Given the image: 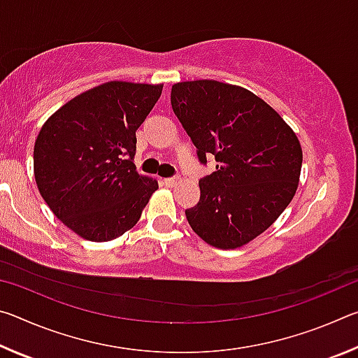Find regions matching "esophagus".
Returning <instances> with one entry per match:
<instances>
[{
  "label": "esophagus",
  "mask_w": 358,
  "mask_h": 358,
  "mask_svg": "<svg viewBox=\"0 0 358 358\" xmlns=\"http://www.w3.org/2000/svg\"><path fill=\"white\" fill-rule=\"evenodd\" d=\"M180 181H181L180 177H172V178H164V181H162V183H164L167 187H173V186H177Z\"/></svg>",
  "instance_id": "34e87169"
}]
</instances>
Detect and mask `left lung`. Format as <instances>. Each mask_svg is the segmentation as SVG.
<instances>
[{"label": "left lung", "instance_id": "8db88e82", "mask_svg": "<svg viewBox=\"0 0 358 358\" xmlns=\"http://www.w3.org/2000/svg\"><path fill=\"white\" fill-rule=\"evenodd\" d=\"M171 104L181 126L216 172L199 180L201 201L185 213L199 237L220 250L250 243L292 201L301 171L295 132L265 101L217 80L180 82Z\"/></svg>", "mask_w": 358, "mask_h": 358}]
</instances>
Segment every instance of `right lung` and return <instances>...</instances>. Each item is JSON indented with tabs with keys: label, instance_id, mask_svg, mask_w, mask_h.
Instances as JSON below:
<instances>
[{
	"label": "right lung",
	"instance_id": "add662e5",
	"mask_svg": "<svg viewBox=\"0 0 358 358\" xmlns=\"http://www.w3.org/2000/svg\"><path fill=\"white\" fill-rule=\"evenodd\" d=\"M162 85L107 82L58 108L34 143V178L45 203L72 232L110 241L132 229L157 181L138 175L136 131Z\"/></svg>",
	"mask_w": 358,
	"mask_h": 358
}]
</instances>
